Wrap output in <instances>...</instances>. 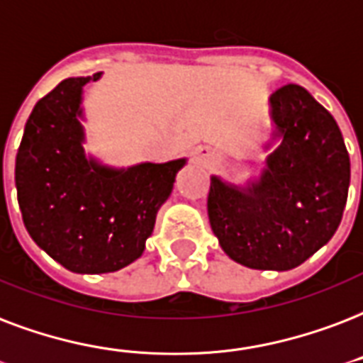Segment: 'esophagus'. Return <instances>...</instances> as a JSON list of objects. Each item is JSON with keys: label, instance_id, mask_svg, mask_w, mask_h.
<instances>
[{"label": "esophagus", "instance_id": "esophagus-1", "mask_svg": "<svg viewBox=\"0 0 363 363\" xmlns=\"http://www.w3.org/2000/svg\"><path fill=\"white\" fill-rule=\"evenodd\" d=\"M200 156H201V160H203V162H206V163H213V162H215V156H213V154L209 150H203V148H201Z\"/></svg>", "mask_w": 363, "mask_h": 363}]
</instances>
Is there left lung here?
Segmentation results:
<instances>
[{
	"label": "left lung",
	"mask_w": 363,
	"mask_h": 363,
	"mask_svg": "<svg viewBox=\"0 0 363 363\" xmlns=\"http://www.w3.org/2000/svg\"><path fill=\"white\" fill-rule=\"evenodd\" d=\"M281 145L247 190L211 179L209 223L225 253L257 270H291L335 234L347 206L350 157L341 129L308 91L287 83L270 96Z\"/></svg>",
	"instance_id": "8db88e82"
}]
</instances>
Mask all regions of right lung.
<instances>
[{
    "instance_id": "add662e5",
    "label": "right lung",
    "mask_w": 363,
    "mask_h": 363,
    "mask_svg": "<svg viewBox=\"0 0 363 363\" xmlns=\"http://www.w3.org/2000/svg\"><path fill=\"white\" fill-rule=\"evenodd\" d=\"M101 76L68 77L32 110L16 152L22 220L47 255L79 274L116 272L143 255L157 209L184 160L106 169L83 156L82 87Z\"/></svg>"
}]
</instances>
